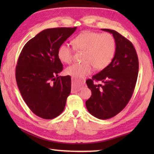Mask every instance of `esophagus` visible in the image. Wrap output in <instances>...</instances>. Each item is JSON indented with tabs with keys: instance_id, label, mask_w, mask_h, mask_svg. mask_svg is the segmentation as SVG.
Returning a JSON list of instances; mask_svg holds the SVG:
<instances>
[{
	"instance_id": "1",
	"label": "esophagus",
	"mask_w": 154,
	"mask_h": 154,
	"mask_svg": "<svg viewBox=\"0 0 154 154\" xmlns=\"http://www.w3.org/2000/svg\"><path fill=\"white\" fill-rule=\"evenodd\" d=\"M83 82L82 81H79L72 78V88L71 93H75L82 89Z\"/></svg>"
}]
</instances>
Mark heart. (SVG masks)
Listing matches in <instances>:
<instances>
[{
    "mask_svg": "<svg viewBox=\"0 0 154 154\" xmlns=\"http://www.w3.org/2000/svg\"><path fill=\"white\" fill-rule=\"evenodd\" d=\"M74 48L83 51L80 63H73L65 69V73L75 79H82L97 70L106 68L112 61L116 52V41L110 33H99L86 31L75 37L73 40ZM74 50L67 44H61L58 49L60 60L69 63L73 60Z\"/></svg>",
    "mask_w": 154,
    "mask_h": 154,
    "instance_id": "b5f03b06",
    "label": "heart"
}]
</instances>
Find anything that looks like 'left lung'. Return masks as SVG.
I'll list each match as a JSON object with an SVG mask.
<instances>
[{
	"mask_svg": "<svg viewBox=\"0 0 154 154\" xmlns=\"http://www.w3.org/2000/svg\"><path fill=\"white\" fill-rule=\"evenodd\" d=\"M112 34L116 52L111 63L86 83L92 95L86 101L89 113L106 120L122 111L131 99L135 89L139 69L138 55L132 42L115 30L102 29ZM100 81L102 84H94Z\"/></svg>",
	"mask_w": 154,
	"mask_h": 154,
	"instance_id": "left-lung-1",
	"label": "left lung"
}]
</instances>
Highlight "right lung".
Instances as JSON below:
<instances>
[{
  "label": "right lung",
  "mask_w": 154,
  "mask_h": 154,
  "mask_svg": "<svg viewBox=\"0 0 154 154\" xmlns=\"http://www.w3.org/2000/svg\"><path fill=\"white\" fill-rule=\"evenodd\" d=\"M77 27L42 31L22 48L16 67V80L24 102L32 112L53 119L63 112L71 93L69 75L58 76L63 65L58 49Z\"/></svg>",
  "instance_id": "add662e5"
}]
</instances>
